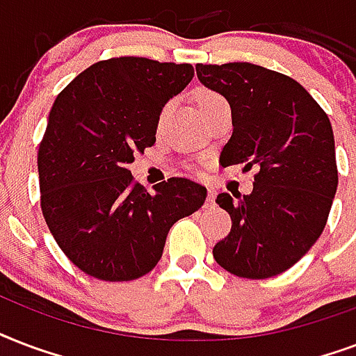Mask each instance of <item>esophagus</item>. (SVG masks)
<instances>
[{
	"label": "esophagus",
	"mask_w": 356,
	"mask_h": 356,
	"mask_svg": "<svg viewBox=\"0 0 356 356\" xmlns=\"http://www.w3.org/2000/svg\"><path fill=\"white\" fill-rule=\"evenodd\" d=\"M204 206H206V208H213V206H216V193L211 191V189L208 191V197H206V204H204Z\"/></svg>",
	"instance_id": "1"
}]
</instances>
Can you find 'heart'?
Returning a JSON list of instances; mask_svg holds the SVG:
<instances>
[{"instance_id": "1", "label": "heart", "mask_w": 356, "mask_h": 356, "mask_svg": "<svg viewBox=\"0 0 356 356\" xmlns=\"http://www.w3.org/2000/svg\"><path fill=\"white\" fill-rule=\"evenodd\" d=\"M213 98H219V95L217 92H213V90H200L198 92V106H202V104H206V102L213 100ZM170 104H165L163 107H161V111H159L158 115V124H161L165 120V117H167V111H169Z\"/></svg>"}]
</instances>
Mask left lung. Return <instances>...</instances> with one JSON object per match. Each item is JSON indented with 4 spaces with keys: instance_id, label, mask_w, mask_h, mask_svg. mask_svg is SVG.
Segmentation results:
<instances>
[{
    "instance_id": "left-lung-1",
    "label": "left lung",
    "mask_w": 356,
    "mask_h": 356,
    "mask_svg": "<svg viewBox=\"0 0 356 356\" xmlns=\"http://www.w3.org/2000/svg\"><path fill=\"white\" fill-rule=\"evenodd\" d=\"M197 76L232 109V137L219 163L245 165L252 193L217 197L232 230L213 258L236 277L269 278L290 269L323 232L338 187L327 113L290 76L250 65H197Z\"/></svg>"
}]
</instances>
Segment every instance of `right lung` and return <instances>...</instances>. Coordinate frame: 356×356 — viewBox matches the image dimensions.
I'll return each instance as SVG.
<instances>
[{
	"mask_svg": "<svg viewBox=\"0 0 356 356\" xmlns=\"http://www.w3.org/2000/svg\"><path fill=\"white\" fill-rule=\"evenodd\" d=\"M193 76L189 63L113 57L55 98L38 147L40 208L60 250L89 277L124 282L150 273L170 227L202 208L197 181L175 176L148 193L126 169L156 143L161 107Z\"/></svg>",
	"mask_w": 356,
	"mask_h": 356,
	"instance_id": "add662e5",
	"label": "right lung"
}]
</instances>
